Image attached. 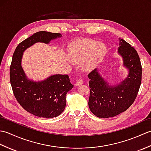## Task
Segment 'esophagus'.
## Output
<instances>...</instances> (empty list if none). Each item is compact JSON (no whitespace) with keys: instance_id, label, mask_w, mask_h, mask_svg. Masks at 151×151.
Here are the masks:
<instances>
[{"instance_id":"obj_1","label":"esophagus","mask_w":151,"mask_h":151,"mask_svg":"<svg viewBox=\"0 0 151 151\" xmlns=\"http://www.w3.org/2000/svg\"><path fill=\"white\" fill-rule=\"evenodd\" d=\"M82 84H83L82 80V79H78V80H77V81H76V82L75 83V86H80V85H81Z\"/></svg>"}]
</instances>
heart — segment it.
<instances>
[{"label": "heart", "instance_id": "1", "mask_svg": "<svg viewBox=\"0 0 151 151\" xmlns=\"http://www.w3.org/2000/svg\"><path fill=\"white\" fill-rule=\"evenodd\" d=\"M106 48L102 43L92 40L77 41L70 47L69 55L75 63H83V68L87 71L95 69L104 58Z\"/></svg>", "mask_w": 151, "mask_h": 151}]
</instances>
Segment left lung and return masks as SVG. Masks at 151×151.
<instances>
[{"label": "left lung", "instance_id": "1", "mask_svg": "<svg viewBox=\"0 0 151 151\" xmlns=\"http://www.w3.org/2000/svg\"><path fill=\"white\" fill-rule=\"evenodd\" d=\"M119 40L118 54L129 70L127 77L120 83L111 85L97 69L88 75L90 79L88 105L92 113L100 118L112 117L126 111L135 101L142 82V67L138 54L127 41L121 38Z\"/></svg>", "mask_w": 151, "mask_h": 151}]
</instances>
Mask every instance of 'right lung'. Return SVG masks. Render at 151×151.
I'll list each match as a JSON object with an SVG mask.
<instances>
[{"mask_svg":"<svg viewBox=\"0 0 151 151\" xmlns=\"http://www.w3.org/2000/svg\"><path fill=\"white\" fill-rule=\"evenodd\" d=\"M62 37L61 34L40 31L22 41L13 54L9 70L14 96L21 106L37 117L53 118L60 115L66 106L67 93L73 88L67 75H54L44 81L30 80L21 66L24 51L36 43L49 44Z\"/></svg>","mask_w":151,"mask_h":151,"instance_id":"1","label":"right lung"}]
</instances>
